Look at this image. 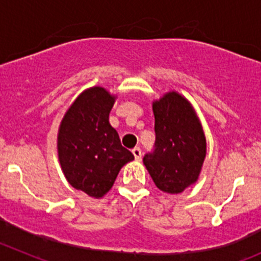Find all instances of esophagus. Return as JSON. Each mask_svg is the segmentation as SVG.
<instances>
[{
	"instance_id": "esophagus-1",
	"label": "esophagus",
	"mask_w": 261,
	"mask_h": 261,
	"mask_svg": "<svg viewBox=\"0 0 261 261\" xmlns=\"http://www.w3.org/2000/svg\"><path fill=\"white\" fill-rule=\"evenodd\" d=\"M133 154H134V156H135L136 161H140V159H141V149L139 148V146H136V148L133 149Z\"/></svg>"
}]
</instances>
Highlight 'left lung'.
Masks as SVG:
<instances>
[{"instance_id":"left-lung-1","label":"left lung","mask_w":261,"mask_h":261,"mask_svg":"<svg viewBox=\"0 0 261 261\" xmlns=\"http://www.w3.org/2000/svg\"><path fill=\"white\" fill-rule=\"evenodd\" d=\"M155 144L143 162L159 190L179 194L198 181L206 140L194 108L176 92L153 103Z\"/></svg>"}]
</instances>
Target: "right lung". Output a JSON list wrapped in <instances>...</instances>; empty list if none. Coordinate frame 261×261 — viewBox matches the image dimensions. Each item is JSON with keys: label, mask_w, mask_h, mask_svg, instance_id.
Wrapping results in <instances>:
<instances>
[{"label": "right lung", "mask_w": 261, "mask_h": 261, "mask_svg": "<svg viewBox=\"0 0 261 261\" xmlns=\"http://www.w3.org/2000/svg\"><path fill=\"white\" fill-rule=\"evenodd\" d=\"M116 97L93 87L75 99L61 121L58 159L69 184L92 198H102L120 169L134 159L108 117Z\"/></svg>", "instance_id": "obj_1"}]
</instances>
